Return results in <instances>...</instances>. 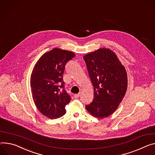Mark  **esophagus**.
<instances>
[{"label": "esophagus", "mask_w": 155, "mask_h": 155, "mask_svg": "<svg viewBox=\"0 0 155 155\" xmlns=\"http://www.w3.org/2000/svg\"><path fill=\"white\" fill-rule=\"evenodd\" d=\"M80 96V93H78V94H75L74 95V97L75 98H78Z\"/></svg>", "instance_id": "1"}]
</instances>
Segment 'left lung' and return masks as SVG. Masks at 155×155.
<instances>
[{"label":"left lung","mask_w":155,"mask_h":155,"mask_svg":"<svg viewBox=\"0 0 155 155\" xmlns=\"http://www.w3.org/2000/svg\"><path fill=\"white\" fill-rule=\"evenodd\" d=\"M83 59L94 87L93 100L86 109L96 117H106L116 110L126 93L125 68L117 55L107 48L89 53Z\"/></svg>","instance_id":"left-lung-1"}]
</instances>
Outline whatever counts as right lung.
Returning a JSON list of instances; mask_svg holds the SVG:
<instances>
[{
    "label": "right lung",
    "mask_w": 155,
    "mask_h": 155,
    "mask_svg": "<svg viewBox=\"0 0 155 155\" xmlns=\"http://www.w3.org/2000/svg\"><path fill=\"white\" fill-rule=\"evenodd\" d=\"M75 56L72 52L54 48L41 56L30 78L33 99L38 109L51 119L66 113L71 97L65 89L63 75L66 64Z\"/></svg>",
    "instance_id": "add662e5"
}]
</instances>
